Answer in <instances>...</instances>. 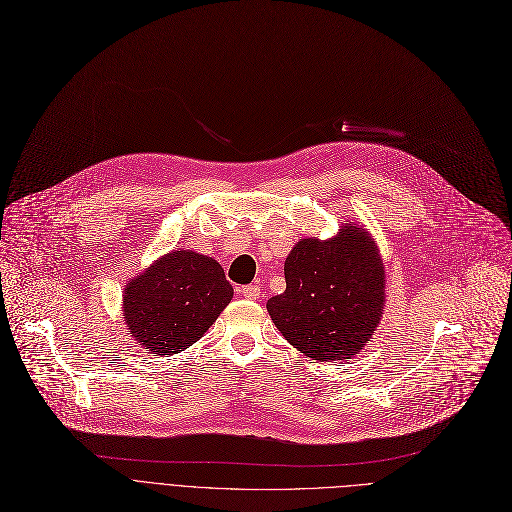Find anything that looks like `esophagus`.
Wrapping results in <instances>:
<instances>
[{
    "instance_id": "esophagus-1",
    "label": "esophagus",
    "mask_w": 512,
    "mask_h": 512,
    "mask_svg": "<svg viewBox=\"0 0 512 512\" xmlns=\"http://www.w3.org/2000/svg\"><path fill=\"white\" fill-rule=\"evenodd\" d=\"M240 291H242V295H244L246 299H252V301L260 297V287H258V285H246V287H242Z\"/></svg>"
}]
</instances>
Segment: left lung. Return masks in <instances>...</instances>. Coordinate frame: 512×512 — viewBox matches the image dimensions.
I'll use <instances>...</instances> for the list:
<instances>
[{"instance_id":"obj_1","label":"left lung","mask_w":512,"mask_h":512,"mask_svg":"<svg viewBox=\"0 0 512 512\" xmlns=\"http://www.w3.org/2000/svg\"><path fill=\"white\" fill-rule=\"evenodd\" d=\"M383 279L371 238L350 225L330 242L301 240L285 260V293L270 297L266 309L305 357L348 361L381 320Z\"/></svg>"}]
</instances>
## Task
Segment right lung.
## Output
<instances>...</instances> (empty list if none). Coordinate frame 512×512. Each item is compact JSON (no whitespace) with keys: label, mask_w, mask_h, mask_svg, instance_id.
Here are the masks:
<instances>
[{"label":"right lung","mask_w":512,"mask_h":512,"mask_svg":"<svg viewBox=\"0 0 512 512\" xmlns=\"http://www.w3.org/2000/svg\"><path fill=\"white\" fill-rule=\"evenodd\" d=\"M213 258L180 250L157 260L125 289V322L153 355H174L199 340L231 301Z\"/></svg>","instance_id":"obj_1"}]
</instances>
